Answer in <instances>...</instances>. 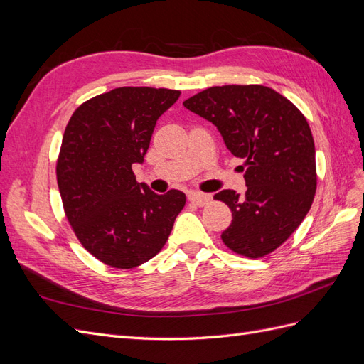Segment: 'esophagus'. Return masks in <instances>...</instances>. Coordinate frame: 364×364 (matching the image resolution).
Listing matches in <instances>:
<instances>
[{
    "mask_svg": "<svg viewBox=\"0 0 364 364\" xmlns=\"http://www.w3.org/2000/svg\"><path fill=\"white\" fill-rule=\"evenodd\" d=\"M188 199L191 203H194L197 206H205V205H208L209 200H211V196L203 194V193H190Z\"/></svg>",
    "mask_w": 364,
    "mask_h": 364,
    "instance_id": "34e87169",
    "label": "esophagus"
}]
</instances>
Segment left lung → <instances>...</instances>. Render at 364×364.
<instances>
[{
  "label": "left lung",
  "instance_id": "obj_1",
  "mask_svg": "<svg viewBox=\"0 0 364 364\" xmlns=\"http://www.w3.org/2000/svg\"><path fill=\"white\" fill-rule=\"evenodd\" d=\"M213 123L228 150L246 161V194L218 191L232 211L223 243L261 258L302 223L316 194V150L310 126L290 100L262 85L213 86L183 102Z\"/></svg>",
  "mask_w": 364,
  "mask_h": 364
}]
</instances>
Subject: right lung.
Returning a JSON list of instances; mask_svg holds the SVG:
<instances>
[{
  "label": "right lung",
  "mask_w": 364,
  "mask_h": 364,
  "mask_svg": "<svg viewBox=\"0 0 364 364\" xmlns=\"http://www.w3.org/2000/svg\"><path fill=\"white\" fill-rule=\"evenodd\" d=\"M179 95L117 87L77 107L65 129L56 168L65 214L83 247L107 266L132 269L151 259L185 206L182 191L156 194L132 171Z\"/></svg>",
  "instance_id": "1"
}]
</instances>
